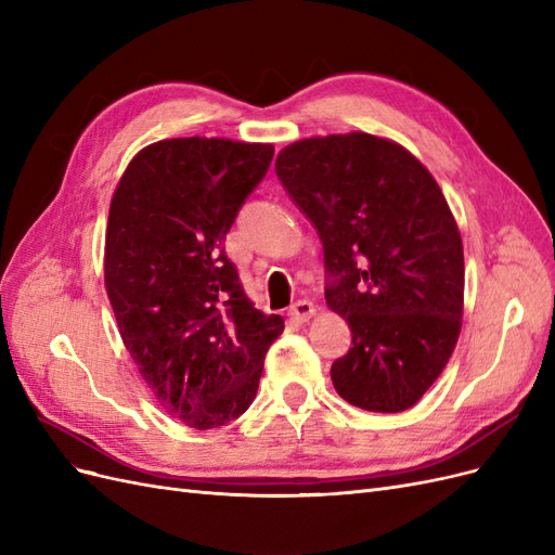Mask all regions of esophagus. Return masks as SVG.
Masks as SVG:
<instances>
[{
  "mask_svg": "<svg viewBox=\"0 0 555 555\" xmlns=\"http://www.w3.org/2000/svg\"><path fill=\"white\" fill-rule=\"evenodd\" d=\"M314 312H317L314 310V302L308 300V298H302V300H296L286 314H289L294 321L302 323V321H310L314 317Z\"/></svg>",
  "mask_w": 555,
  "mask_h": 555,
  "instance_id": "obj_1",
  "label": "esophagus"
}]
</instances>
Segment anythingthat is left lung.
Masks as SVG:
<instances>
[{
	"mask_svg": "<svg viewBox=\"0 0 555 555\" xmlns=\"http://www.w3.org/2000/svg\"><path fill=\"white\" fill-rule=\"evenodd\" d=\"M275 175L317 229L326 302L351 328L335 390L374 413L411 409L462 331L464 247L441 188L406 149L367 132L294 142Z\"/></svg>",
	"mask_w": 555,
	"mask_h": 555,
	"instance_id": "left-lung-1",
	"label": "left lung"
}]
</instances>
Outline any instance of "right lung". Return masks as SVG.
I'll list each match as a JSON object with an SVG mask.
<instances>
[{
  "instance_id": "obj_1",
  "label": "right lung",
  "mask_w": 555,
  "mask_h": 555,
  "mask_svg": "<svg viewBox=\"0 0 555 555\" xmlns=\"http://www.w3.org/2000/svg\"><path fill=\"white\" fill-rule=\"evenodd\" d=\"M273 160L222 138L142 149L112 197L105 286L130 358L188 427L232 423L255 401L284 321L245 296L224 236Z\"/></svg>"
}]
</instances>
